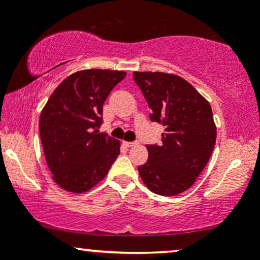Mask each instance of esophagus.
I'll return each instance as SVG.
<instances>
[{
	"label": "esophagus",
	"instance_id": "esophagus-1",
	"mask_svg": "<svg viewBox=\"0 0 260 260\" xmlns=\"http://www.w3.org/2000/svg\"><path fill=\"white\" fill-rule=\"evenodd\" d=\"M139 143L138 142H124V145H126V147H128V148H133V147H136V145H138Z\"/></svg>",
	"mask_w": 260,
	"mask_h": 260
}]
</instances>
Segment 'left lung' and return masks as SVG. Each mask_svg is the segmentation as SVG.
I'll use <instances>...</instances> for the list:
<instances>
[{"label":"left lung","instance_id":"left-lung-1","mask_svg":"<svg viewBox=\"0 0 260 260\" xmlns=\"http://www.w3.org/2000/svg\"><path fill=\"white\" fill-rule=\"evenodd\" d=\"M150 107V120L165 127L160 144H148V161L138 168L155 194L176 196L194 183L210 159L216 127L209 103L175 74L134 72Z\"/></svg>","mask_w":260,"mask_h":260}]
</instances>
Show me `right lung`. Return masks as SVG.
I'll use <instances>...</instances> for the list:
<instances>
[{
  "mask_svg": "<svg viewBox=\"0 0 260 260\" xmlns=\"http://www.w3.org/2000/svg\"><path fill=\"white\" fill-rule=\"evenodd\" d=\"M126 74L79 71L67 77L47 100L39 132L47 166L64 190H89L105 177L120 155V142L99 128L104 103Z\"/></svg>",
  "mask_w": 260,
  "mask_h": 260,
  "instance_id": "obj_1",
  "label": "right lung"
}]
</instances>
